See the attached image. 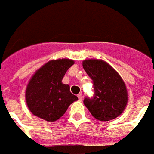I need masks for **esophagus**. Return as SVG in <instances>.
Instances as JSON below:
<instances>
[{
    "label": "esophagus",
    "instance_id": "esophagus-1",
    "mask_svg": "<svg viewBox=\"0 0 154 154\" xmlns=\"http://www.w3.org/2000/svg\"><path fill=\"white\" fill-rule=\"evenodd\" d=\"M77 97H78V100H83V93H82V92H80V93L77 95Z\"/></svg>",
    "mask_w": 154,
    "mask_h": 154
}]
</instances>
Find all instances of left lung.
<instances>
[{"mask_svg":"<svg viewBox=\"0 0 154 154\" xmlns=\"http://www.w3.org/2000/svg\"><path fill=\"white\" fill-rule=\"evenodd\" d=\"M83 68L91 78L94 90L92 98H85V106L97 120L106 122L116 118L128 102L127 88L122 77L102 60H85Z\"/></svg>","mask_w":154,"mask_h":154,"instance_id":"8db88e82","label":"left lung"}]
</instances>
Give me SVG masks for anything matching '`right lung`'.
Wrapping results in <instances>:
<instances>
[{"instance_id": "add662e5", "label": "right lung", "mask_w": 154, "mask_h": 154, "mask_svg": "<svg viewBox=\"0 0 154 154\" xmlns=\"http://www.w3.org/2000/svg\"><path fill=\"white\" fill-rule=\"evenodd\" d=\"M74 64L69 59L49 61L29 81L25 100L29 110L36 116L48 122L62 117L69 106L77 100L69 91V85L63 84L67 70Z\"/></svg>"}]
</instances>
